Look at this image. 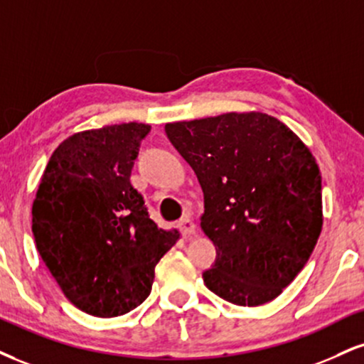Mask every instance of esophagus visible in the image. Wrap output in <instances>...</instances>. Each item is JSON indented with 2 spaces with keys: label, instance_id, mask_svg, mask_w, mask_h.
Listing matches in <instances>:
<instances>
[{
  "label": "esophagus",
  "instance_id": "obj_1",
  "mask_svg": "<svg viewBox=\"0 0 364 364\" xmlns=\"http://www.w3.org/2000/svg\"><path fill=\"white\" fill-rule=\"evenodd\" d=\"M178 229L183 235H193L196 232V225L190 217H185L178 222Z\"/></svg>",
  "mask_w": 364,
  "mask_h": 364
}]
</instances>
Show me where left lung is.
<instances>
[{
	"label": "left lung",
	"instance_id": "obj_1",
	"mask_svg": "<svg viewBox=\"0 0 364 364\" xmlns=\"http://www.w3.org/2000/svg\"><path fill=\"white\" fill-rule=\"evenodd\" d=\"M166 134L198 178L201 229L217 247L203 271L234 305L277 299L307 264L322 229V178L314 156L266 113L174 122Z\"/></svg>",
	"mask_w": 364,
	"mask_h": 364
}]
</instances>
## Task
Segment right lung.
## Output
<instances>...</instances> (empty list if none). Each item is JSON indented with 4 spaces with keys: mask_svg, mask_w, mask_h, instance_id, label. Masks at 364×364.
Returning a JSON list of instances; mask_svg holds the SVG:
<instances>
[{
    "mask_svg": "<svg viewBox=\"0 0 364 364\" xmlns=\"http://www.w3.org/2000/svg\"><path fill=\"white\" fill-rule=\"evenodd\" d=\"M149 132L130 122L71 135L50 156L33 201L42 261L69 301L96 317L139 307L178 239L156 225L130 183Z\"/></svg>",
    "mask_w": 364,
    "mask_h": 364,
    "instance_id": "1",
    "label": "right lung"
}]
</instances>
